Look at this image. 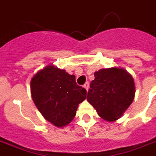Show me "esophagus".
I'll use <instances>...</instances> for the list:
<instances>
[{
    "mask_svg": "<svg viewBox=\"0 0 156 156\" xmlns=\"http://www.w3.org/2000/svg\"><path fill=\"white\" fill-rule=\"evenodd\" d=\"M84 87L85 88V89H86V90H88V89H89V82H86V83L84 84Z\"/></svg>",
    "mask_w": 156,
    "mask_h": 156,
    "instance_id": "esophagus-1",
    "label": "esophagus"
}]
</instances>
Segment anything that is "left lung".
I'll return each mask as SVG.
<instances>
[{
	"instance_id": "8db88e82",
	"label": "left lung",
	"mask_w": 156,
	"mask_h": 156,
	"mask_svg": "<svg viewBox=\"0 0 156 156\" xmlns=\"http://www.w3.org/2000/svg\"><path fill=\"white\" fill-rule=\"evenodd\" d=\"M87 100L98 114L107 121L119 119L133 101L134 81L131 75L121 68L101 69L94 73Z\"/></svg>"
}]
</instances>
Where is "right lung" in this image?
Here are the masks:
<instances>
[{
  "instance_id": "right-lung-1",
  "label": "right lung",
  "mask_w": 156,
  "mask_h": 156,
  "mask_svg": "<svg viewBox=\"0 0 156 156\" xmlns=\"http://www.w3.org/2000/svg\"><path fill=\"white\" fill-rule=\"evenodd\" d=\"M31 92L43 116L57 127L72 121L87 94L86 89L76 84L75 76L50 65L33 76Z\"/></svg>"
}]
</instances>
